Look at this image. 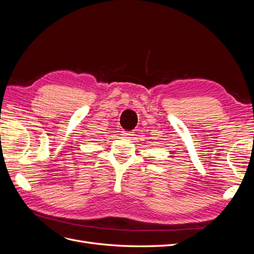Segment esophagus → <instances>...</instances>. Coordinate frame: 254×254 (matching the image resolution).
Instances as JSON below:
<instances>
[{
    "label": "esophagus",
    "mask_w": 254,
    "mask_h": 254,
    "mask_svg": "<svg viewBox=\"0 0 254 254\" xmlns=\"http://www.w3.org/2000/svg\"><path fill=\"white\" fill-rule=\"evenodd\" d=\"M122 135H123V137L125 138H131L134 134L132 131H123V132H122Z\"/></svg>",
    "instance_id": "34e87169"
}]
</instances>
